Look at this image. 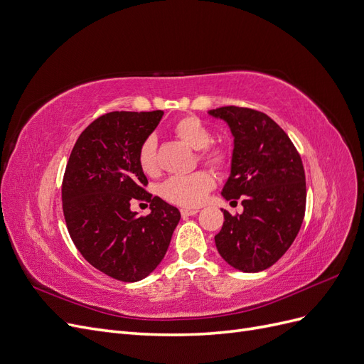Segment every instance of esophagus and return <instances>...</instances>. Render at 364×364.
<instances>
[{"label":"esophagus","mask_w":364,"mask_h":364,"mask_svg":"<svg viewBox=\"0 0 364 364\" xmlns=\"http://www.w3.org/2000/svg\"><path fill=\"white\" fill-rule=\"evenodd\" d=\"M197 213H199V208H182V209H181V214H182V217L196 215Z\"/></svg>","instance_id":"esophagus-1"}]
</instances>
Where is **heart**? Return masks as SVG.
Wrapping results in <instances>:
<instances>
[{
  "label": "heart",
  "mask_w": 364,
  "mask_h": 364,
  "mask_svg": "<svg viewBox=\"0 0 364 364\" xmlns=\"http://www.w3.org/2000/svg\"><path fill=\"white\" fill-rule=\"evenodd\" d=\"M174 134L186 146L194 150H200V159L214 168H223L228 165L230 155L229 150L222 146L211 147L213 135L209 129L196 117H185L174 124ZM138 162L141 170L149 176L158 173L156 139L149 136L142 142L138 151ZM214 188V179L208 171H194L190 174H176L165 181L159 193L165 200L181 206L200 205L206 194Z\"/></svg>",
  "instance_id": "b5f03b06"
}]
</instances>
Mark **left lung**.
Instances as JSON below:
<instances>
[{"mask_svg":"<svg viewBox=\"0 0 364 364\" xmlns=\"http://www.w3.org/2000/svg\"><path fill=\"white\" fill-rule=\"evenodd\" d=\"M223 119L234 136L230 173L222 190L226 200L241 199L243 213L230 215L214 237L230 267L255 273L273 266L289 250L302 226L306 186L302 159L274 121L249 107L208 111Z\"/></svg>","mask_w":364,"mask_h":364,"instance_id":"left-lung-1","label":"left lung"}]
</instances>
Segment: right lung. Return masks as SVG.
<instances>
[{
  "mask_svg": "<svg viewBox=\"0 0 364 364\" xmlns=\"http://www.w3.org/2000/svg\"><path fill=\"white\" fill-rule=\"evenodd\" d=\"M162 115L98 117L75 141L63 176V215L73 243L91 266L123 282L144 279L159 266L181 220L178 208L158 196L150 199L142 188L149 182L138 151ZM134 198L151 202L149 216L131 211Z\"/></svg>",
  "mask_w": 364,
  "mask_h": 364,
  "instance_id": "1",
  "label": "right lung"
}]
</instances>
